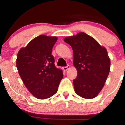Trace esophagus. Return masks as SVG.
<instances>
[{"label":"esophagus","mask_w":125,"mask_h":125,"mask_svg":"<svg viewBox=\"0 0 125 125\" xmlns=\"http://www.w3.org/2000/svg\"><path fill=\"white\" fill-rule=\"evenodd\" d=\"M69 67H70V66L67 65V66H64V67H63V71H67V69H68Z\"/></svg>","instance_id":"esophagus-1"}]
</instances>
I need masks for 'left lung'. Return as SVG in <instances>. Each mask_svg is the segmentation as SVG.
Returning <instances> with one entry per match:
<instances>
[{
	"mask_svg": "<svg viewBox=\"0 0 125 125\" xmlns=\"http://www.w3.org/2000/svg\"><path fill=\"white\" fill-rule=\"evenodd\" d=\"M70 45L77 72V77L73 81L75 92L83 98H94L103 88L109 73L110 61L107 51L83 32L74 36Z\"/></svg>",
	"mask_w": 125,
	"mask_h": 125,
	"instance_id": "1",
	"label": "left lung"
}]
</instances>
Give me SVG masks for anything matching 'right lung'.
I'll list each match as a JSON object with an SVG mask.
<instances>
[{"instance_id":"obj_1","label":"right lung","mask_w":125,"mask_h":125,"mask_svg":"<svg viewBox=\"0 0 125 125\" xmlns=\"http://www.w3.org/2000/svg\"><path fill=\"white\" fill-rule=\"evenodd\" d=\"M57 38L40 35L19 52L16 66L26 85L31 87L36 97L58 89L63 74L54 65L52 50Z\"/></svg>"}]
</instances>
